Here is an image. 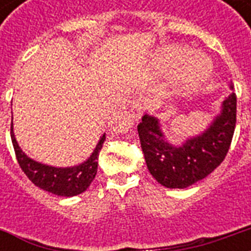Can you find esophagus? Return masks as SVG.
<instances>
[{
    "instance_id": "esophagus-1",
    "label": "esophagus",
    "mask_w": 251,
    "mask_h": 251,
    "mask_svg": "<svg viewBox=\"0 0 251 251\" xmlns=\"http://www.w3.org/2000/svg\"><path fill=\"white\" fill-rule=\"evenodd\" d=\"M146 109H147V100L145 98H138L131 105V114L135 120H139Z\"/></svg>"
}]
</instances>
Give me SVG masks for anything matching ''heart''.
Wrapping results in <instances>:
<instances>
[{"label":"heart","mask_w":251,"mask_h":251,"mask_svg":"<svg viewBox=\"0 0 251 251\" xmlns=\"http://www.w3.org/2000/svg\"><path fill=\"white\" fill-rule=\"evenodd\" d=\"M157 65L164 70H178V83L190 90L204 83L211 74V62L203 54H193L187 47H168L157 56Z\"/></svg>","instance_id":"heart-1"}]
</instances>
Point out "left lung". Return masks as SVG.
<instances>
[{
    "label": "left lung",
    "instance_id": "1",
    "mask_svg": "<svg viewBox=\"0 0 251 251\" xmlns=\"http://www.w3.org/2000/svg\"><path fill=\"white\" fill-rule=\"evenodd\" d=\"M233 90V84H230ZM237 98L232 94L223 101L222 112L206 131L187 139L182 146L165 141L157 118L145 114L138 125L142 151L150 173L163 186L185 189L215 171L229 151L236 127Z\"/></svg>",
    "mask_w": 251,
    "mask_h": 251
}]
</instances>
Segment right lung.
Returning <instances> with one entry per match:
<instances>
[{
    "label": "right lung",
    "mask_w": 251,
    "mask_h": 251,
    "mask_svg": "<svg viewBox=\"0 0 251 251\" xmlns=\"http://www.w3.org/2000/svg\"><path fill=\"white\" fill-rule=\"evenodd\" d=\"M10 134H11V142H13L14 151H15L19 167L28 177L29 181L43 190L49 191L52 194L61 195V197H74L86 191L90 183L94 181L96 172H98L99 152L105 141V133L100 137L96 149L84 163L69 168L50 167V165L41 164L29 159L18 146L17 139L14 137L13 121H11Z\"/></svg>",
    "instance_id": "right-lung-1"
}]
</instances>
